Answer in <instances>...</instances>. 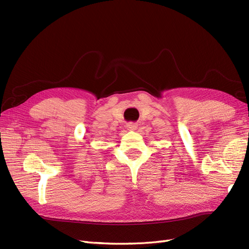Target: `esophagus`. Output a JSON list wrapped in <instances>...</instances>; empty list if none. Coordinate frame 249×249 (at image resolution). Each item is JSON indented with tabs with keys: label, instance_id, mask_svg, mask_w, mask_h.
Wrapping results in <instances>:
<instances>
[{
	"label": "esophagus",
	"instance_id": "esophagus-1",
	"mask_svg": "<svg viewBox=\"0 0 249 249\" xmlns=\"http://www.w3.org/2000/svg\"><path fill=\"white\" fill-rule=\"evenodd\" d=\"M126 129L129 131H135L137 129V124H133V123H129L126 124Z\"/></svg>",
	"mask_w": 249,
	"mask_h": 249
}]
</instances>
